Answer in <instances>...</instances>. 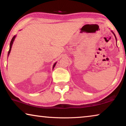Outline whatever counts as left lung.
Masks as SVG:
<instances>
[{
	"label": "left lung",
	"instance_id": "obj_1",
	"mask_svg": "<svg viewBox=\"0 0 126 126\" xmlns=\"http://www.w3.org/2000/svg\"><path fill=\"white\" fill-rule=\"evenodd\" d=\"M113 34L114 35V36H115V38H116V35H115V34H114L113 33Z\"/></svg>",
	"mask_w": 126,
	"mask_h": 126
}]
</instances>
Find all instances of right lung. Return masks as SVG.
Masks as SVG:
<instances>
[{"label":"right lung","instance_id":"1","mask_svg":"<svg viewBox=\"0 0 126 126\" xmlns=\"http://www.w3.org/2000/svg\"><path fill=\"white\" fill-rule=\"evenodd\" d=\"M15 38H16V35H14V37H13L12 39V40H11V42H10V48H9V51H8V55H9V53H10V50H11V48H12V46L13 43V41H14V40ZM55 64H56V63H54V64L53 65V68H54V67H55Z\"/></svg>","mask_w":126,"mask_h":126}]
</instances>
